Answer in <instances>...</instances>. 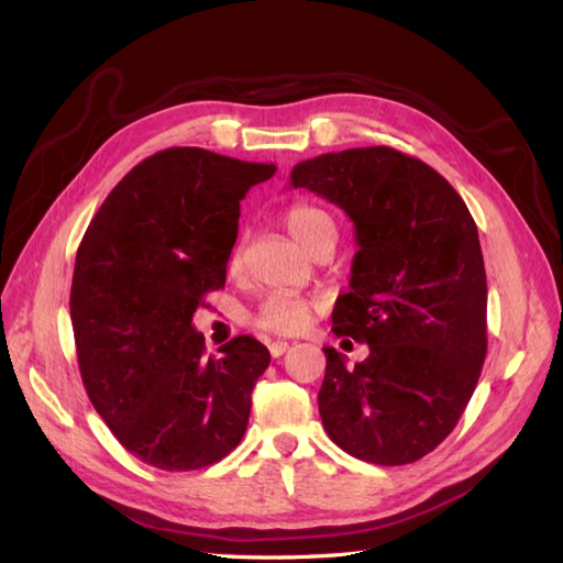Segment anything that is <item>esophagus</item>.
Listing matches in <instances>:
<instances>
[{
	"instance_id": "34e87169",
	"label": "esophagus",
	"mask_w": 563,
	"mask_h": 563,
	"mask_svg": "<svg viewBox=\"0 0 563 563\" xmlns=\"http://www.w3.org/2000/svg\"><path fill=\"white\" fill-rule=\"evenodd\" d=\"M288 349H290L288 341H271V343H268V351H271L273 357H280Z\"/></svg>"
}]
</instances>
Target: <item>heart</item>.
Wrapping results in <instances>:
<instances>
[{"instance_id":"heart-1","label":"heart","mask_w":563,"mask_h":563,"mask_svg":"<svg viewBox=\"0 0 563 563\" xmlns=\"http://www.w3.org/2000/svg\"><path fill=\"white\" fill-rule=\"evenodd\" d=\"M283 220L295 242L305 249L312 246L319 236L336 234V227H333L329 212L317 206H309V202H295V206L285 210ZM312 312L314 305L312 300H307V297L290 290H275L258 302L254 317H251V324L261 331L288 336V333L302 331L307 327V321L312 319Z\"/></svg>"}]
</instances>
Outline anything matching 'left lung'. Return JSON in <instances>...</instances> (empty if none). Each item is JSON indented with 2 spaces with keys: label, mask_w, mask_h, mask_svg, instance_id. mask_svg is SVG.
<instances>
[{
  "label": "left lung",
  "mask_w": 563,
  "mask_h": 563,
  "mask_svg": "<svg viewBox=\"0 0 563 563\" xmlns=\"http://www.w3.org/2000/svg\"><path fill=\"white\" fill-rule=\"evenodd\" d=\"M349 214L357 251L333 333L367 343L353 367L324 349L319 416L357 460L397 466L445 440L486 357L479 232L445 178L391 147L319 154L290 174Z\"/></svg>",
  "instance_id": "8db88e82"
}]
</instances>
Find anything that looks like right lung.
Masks as SVG:
<instances>
[{
  "mask_svg": "<svg viewBox=\"0 0 563 563\" xmlns=\"http://www.w3.org/2000/svg\"><path fill=\"white\" fill-rule=\"evenodd\" d=\"M273 174L200 147L157 152L111 190L77 249L69 317L84 387L121 445L157 470L220 462L246 433L271 353L236 336L206 357L194 314L224 285L239 200Z\"/></svg>",
  "mask_w": 563,
  "mask_h": 563,
  "instance_id": "right-lung-1",
  "label": "right lung"
}]
</instances>
